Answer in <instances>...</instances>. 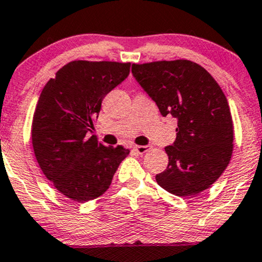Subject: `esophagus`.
I'll use <instances>...</instances> for the list:
<instances>
[{
  "label": "esophagus",
  "mask_w": 262,
  "mask_h": 262,
  "mask_svg": "<svg viewBox=\"0 0 262 262\" xmlns=\"http://www.w3.org/2000/svg\"><path fill=\"white\" fill-rule=\"evenodd\" d=\"M147 150H149V146H143V145H137V146L133 147L134 152L139 154V155H143Z\"/></svg>",
  "instance_id": "1"
}]
</instances>
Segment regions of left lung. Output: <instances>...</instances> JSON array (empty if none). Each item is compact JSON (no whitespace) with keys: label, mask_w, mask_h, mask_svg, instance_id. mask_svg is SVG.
I'll list each match as a JSON object with an SVG mask.
<instances>
[{"label":"left lung","mask_w":262,"mask_h":262,"mask_svg":"<svg viewBox=\"0 0 262 262\" xmlns=\"http://www.w3.org/2000/svg\"><path fill=\"white\" fill-rule=\"evenodd\" d=\"M132 73L163 117L177 118V138L165 147L168 166L156 174L157 184L182 198L210 188L233 151L232 116L220 85L188 59L134 63Z\"/></svg>","instance_id":"8db88e82"}]
</instances>
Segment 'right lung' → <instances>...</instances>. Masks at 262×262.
Here are the masks:
<instances>
[{
    "label": "right lung",
    "mask_w": 262,
    "mask_h": 262,
    "mask_svg": "<svg viewBox=\"0 0 262 262\" xmlns=\"http://www.w3.org/2000/svg\"><path fill=\"white\" fill-rule=\"evenodd\" d=\"M130 63L72 61L41 91L31 141L45 177L59 193L79 203L96 199L111 185L129 150L105 146L94 128L103 97L129 75Z\"/></svg>",
    "instance_id": "right-lung-1"
}]
</instances>
